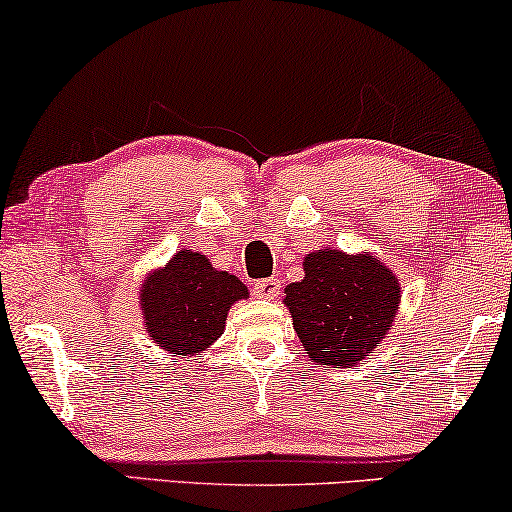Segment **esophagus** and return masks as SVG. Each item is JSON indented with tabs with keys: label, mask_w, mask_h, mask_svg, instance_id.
Returning a JSON list of instances; mask_svg holds the SVG:
<instances>
[{
	"label": "esophagus",
	"mask_w": 512,
	"mask_h": 512,
	"mask_svg": "<svg viewBox=\"0 0 512 512\" xmlns=\"http://www.w3.org/2000/svg\"><path fill=\"white\" fill-rule=\"evenodd\" d=\"M254 293L258 298H277L279 296V279L270 277V279H261V282L254 284Z\"/></svg>",
	"instance_id": "1"
}]
</instances>
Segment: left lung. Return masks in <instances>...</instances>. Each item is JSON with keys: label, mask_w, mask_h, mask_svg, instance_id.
<instances>
[{"label": "left lung", "mask_w": 512, "mask_h": 512, "mask_svg": "<svg viewBox=\"0 0 512 512\" xmlns=\"http://www.w3.org/2000/svg\"><path fill=\"white\" fill-rule=\"evenodd\" d=\"M305 277L284 289L305 354L317 366L347 368L389 333L401 303L394 272L368 251L319 249L305 256Z\"/></svg>", "instance_id": "8db88e82"}]
</instances>
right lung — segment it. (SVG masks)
<instances>
[{"label": "right lung", "instance_id": "right-lung-1", "mask_svg": "<svg viewBox=\"0 0 512 512\" xmlns=\"http://www.w3.org/2000/svg\"><path fill=\"white\" fill-rule=\"evenodd\" d=\"M249 291L230 272L216 270L198 251L181 249L144 279L139 305L149 338L167 354L193 356L219 340L230 305Z\"/></svg>", "mask_w": 512, "mask_h": 512}]
</instances>
